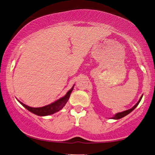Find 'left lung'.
<instances>
[{
  "label": "left lung",
  "mask_w": 155,
  "mask_h": 155,
  "mask_svg": "<svg viewBox=\"0 0 155 155\" xmlns=\"http://www.w3.org/2000/svg\"><path fill=\"white\" fill-rule=\"evenodd\" d=\"M142 97H143V95H142L141 96V97H140V99H139V101H138V102L136 104H135L134 107H133L132 108H131V109H129V110H125V111H124V112H118V113H117V114H116L113 116V117L112 118V119H114V120H118V119H120V118H123V117H124V116H127V115H128L129 113H131L133 110H134L135 107H136L137 105H138V104H140V101H141V99H142Z\"/></svg>",
  "instance_id": "left-lung-1"
}]
</instances>
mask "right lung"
Wrapping results in <instances>:
<instances>
[{
    "instance_id": "obj_1",
    "label": "right lung",
    "mask_w": 155,
    "mask_h": 155,
    "mask_svg": "<svg viewBox=\"0 0 155 155\" xmlns=\"http://www.w3.org/2000/svg\"><path fill=\"white\" fill-rule=\"evenodd\" d=\"M73 87L70 89V90L67 92V94H65L64 97H61V99L56 100V101L54 103H51V104H49L48 105H45V106H43L41 107H29L28 105L24 104L23 103H21L18 100V101L20 103V104L23 105V106L26 108V109L28 110L30 112L35 114L37 116H48L53 114L56 113L58 111L61 110V109L63 108V107L67 104L68 100L69 99L70 94L71 93V92L73 89Z\"/></svg>"
}]
</instances>
